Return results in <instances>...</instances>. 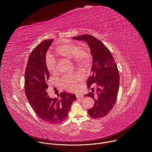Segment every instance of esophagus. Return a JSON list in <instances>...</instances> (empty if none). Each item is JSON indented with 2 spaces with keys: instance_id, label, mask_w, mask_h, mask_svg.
Listing matches in <instances>:
<instances>
[{
  "instance_id": "34e87169",
  "label": "esophagus",
  "mask_w": 152,
  "mask_h": 152,
  "mask_svg": "<svg viewBox=\"0 0 152 152\" xmlns=\"http://www.w3.org/2000/svg\"><path fill=\"white\" fill-rule=\"evenodd\" d=\"M76 97L77 99H79V98H82L83 99V95L81 94H76Z\"/></svg>"
}]
</instances>
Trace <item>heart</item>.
<instances>
[{
    "instance_id": "b5f03b06",
    "label": "heart",
    "mask_w": 152,
    "mask_h": 152,
    "mask_svg": "<svg viewBox=\"0 0 152 152\" xmlns=\"http://www.w3.org/2000/svg\"><path fill=\"white\" fill-rule=\"evenodd\" d=\"M56 51L58 55L69 59H74L77 64L85 65L89 58V53L86 50L79 48L77 45L73 43H66L58 45ZM46 65L48 70L50 73L54 74L57 71V60L52 56H48L46 58ZM84 76L80 73H75L63 76L61 79L62 86L69 91L76 90L77 83L82 81Z\"/></svg>"
}]
</instances>
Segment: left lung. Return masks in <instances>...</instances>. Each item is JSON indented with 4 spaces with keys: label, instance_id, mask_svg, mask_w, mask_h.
I'll return each instance as SVG.
<instances>
[{
    "label": "left lung",
    "instance_id": "8db88e82",
    "mask_svg": "<svg viewBox=\"0 0 152 152\" xmlns=\"http://www.w3.org/2000/svg\"><path fill=\"white\" fill-rule=\"evenodd\" d=\"M72 39L84 41L87 43L92 57L91 76L87 79V87L96 84V95L92 92L85 95L92 97L94 102L92 108L87 110L89 115L95 118L105 116L115 105L119 86L118 67L110 50L100 40L89 34L75 36Z\"/></svg>",
    "mask_w": 152,
    "mask_h": 152
}]
</instances>
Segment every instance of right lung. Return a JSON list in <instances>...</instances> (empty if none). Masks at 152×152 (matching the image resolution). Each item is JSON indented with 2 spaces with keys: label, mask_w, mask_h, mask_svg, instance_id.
Listing matches in <instances>:
<instances>
[{
  "label": "right lung",
  "mask_w": 152,
  "mask_h": 152,
  "mask_svg": "<svg viewBox=\"0 0 152 152\" xmlns=\"http://www.w3.org/2000/svg\"><path fill=\"white\" fill-rule=\"evenodd\" d=\"M53 41H44L31 53L25 71V90L29 104L37 116L47 123L58 124L67 118L76 97L74 94L63 92L57 98L52 99L47 93V81L50 73L46 65V53Z\"/></svg>",
  "instance_id": "1"
}]
</instances>
